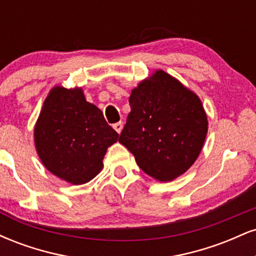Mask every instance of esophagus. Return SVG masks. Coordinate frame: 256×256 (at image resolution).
<instances>
[{
  "instance_id": "esophagus-1",
  "label": "esophagus",
  "mask_w": 256,
  "mask_h": 256,
  "mask_svg": "<svg viewBox=\"0 0 256 256\" xmlns=\"http://www.w3.org/2000/svg\"><path fill=\"white\" fill-rule=\"evenodd\" d=\"M113 128H114V130H116V132H118V134H120V132H122V122H116V124L113 125Z\"/></svg>"
}]
</instances>
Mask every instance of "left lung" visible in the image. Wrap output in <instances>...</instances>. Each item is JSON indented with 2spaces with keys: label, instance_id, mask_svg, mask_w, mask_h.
Returning <instances> with one entry per match:
<instances>
[{
  "label": "left lung",
  "instance_id": "left-lung-1",
  "mask_svg": "<svg viewBox=\"0 0 256 256\" xmlns=\"http://www.w3.org/2000/svg\"><path fill=\"white\" fill-rule=\"evenodd\" d=\"M131 112L119 142L142 171L160 182L186 172L198 158L208 130L201 101L164 71L132 90Z\"/></svg>",
  "mask_w": 256,
  "mask_h": 256
}]
</instances>
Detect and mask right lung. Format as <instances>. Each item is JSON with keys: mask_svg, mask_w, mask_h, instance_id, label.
Returning <instances> with one entry per match:
<instances>
[{"mask_svg": "<svg viewBox=\"0 0 256 256\" xmlns=\"http://www.w3.org/2000/svg\"><path fill=\"white\" fill-rule=\"evenodd\" d=\"M119 134L104 113L86 102L82 89L54 88L34 128V144L43 165L56 177L84 184L101 171L108 146Z\"/></svg>", "mask_w": 256, "mask_h": 256, "instance_id": "add662e5", "label": "right lung"}]
</instances>
